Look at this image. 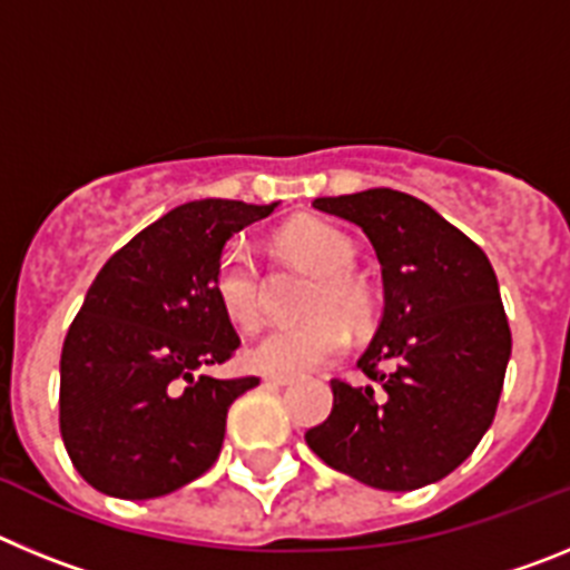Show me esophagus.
Instances as JSON below:
<instances>
[{"instance_id":"34e87169","label":"esophagus","mask_w":570,"mask_h":570,"mask_svg":"<svg viewBox=\"0 0 570 570\" xmlns=\"http://www.w3.org/2000/svg\"><path fill=\"white\" fill-rule=\"evenodd\" d=\"M262 382H265V385H274V387H285V385H291V376L265 374V376H262Z\"/></svg>"}]
</instances>
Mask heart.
Instances as JSON below:
<instances>
[{"label":"heart","instance_id":"1","mask_svg":"<svg viewBox=\"0 0 570 570\" xmlns=\"http://www.w3.org/2000/svg\"><path fill=\"white\" fill-rule=\"evenodd\" d=\"M276 248L291 262L316 274L308 294V320L276 325L245 351V360L262 374L294 376L336 360L347 347V321L365 331L376 316L371 282L354 271L356 245L336 225L302 216L276 234ZM214 296L236 328L250 331L262 314V271L250 245L228 242L214 268Z\"/></svg>","mask_w":570,"mask_h":570}]
</instances>
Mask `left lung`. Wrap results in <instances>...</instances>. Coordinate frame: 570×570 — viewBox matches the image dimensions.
Segmentation results:
<instances>
[{
	"instance_id": "left-lung-1",
	"label": "left lung",
	"mask_w": 570,
	"mask_h": 570,
	"mask_svg": "<svg viewBox=\"0 0 570 570\" xmlns=\"http://www.w3.org/2000/svg\"><path fill=\"white\" fill-rule=\"evenodd\" d=\"M314 208L365 230L385 314L360 360L371 385L331 380L334 407L305 442L371 488L431 485L473 454L500 405L511 328L497 274L476 242L402 190L322 196Z\"/></svg>"
}]
</instances>
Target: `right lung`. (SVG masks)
Wrapping results in <instances>:
<instances>
[{
	"label": "right lung",
	"mask_w": 570,
	"mask_h": 570,
	"mask_svg": "<svg viewBox=\"0 0 570 570\" xmlns=\"http://www.w3.org/2000/svg\"><path fill=\"white\" fill-rule=\"evenodd\" d=\"M274 205H179L116 250L70 322L59 362V431L82 480L154 500L203 476L225 420L256 376L214 380L239 347L214 296L216 256Z\"/></svg>",
	"instance_id": "right-lung-1"
}]
</instances>
